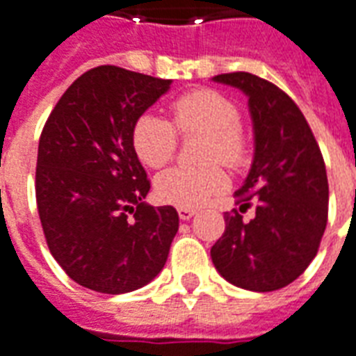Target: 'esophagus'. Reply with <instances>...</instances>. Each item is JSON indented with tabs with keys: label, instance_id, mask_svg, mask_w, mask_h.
<instances>
[{
	"label": "esophagus",
	"instance_id": "1",
	"mask_svg": "<svg viewBox=\"0 0 356 356\" xmlns=\"http://www.w3.org/2000/svg\"><path fill=\"white\" fill-rule=\"evenodd\" d=\"M197 213V210H193V208H184L180 207L178 208V216H180L181 221H188V219H191Z\"/></svg>",
	"mask_w": 356,
	"mask_h": 356
}]
</instances>
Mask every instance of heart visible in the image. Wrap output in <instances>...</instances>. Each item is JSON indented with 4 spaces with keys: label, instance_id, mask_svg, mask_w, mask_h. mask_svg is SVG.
Listing matches in <instances>:
<instances>
[{
    "label": "heart",
    "instance_id": "heart-1",
    "mask_svg": "<svg viewBox=\"0 0 356 356\" xmlns=\"http://www.w3.org/2000/svg\"><path fill=\"white\" fill-rule=\"evenodd\" d=\"M172 124L156 114H143L133 131L131 143L140 161L149 168L165 167L178 149V135H202L200 161L204 167H175L156 178L157 197L172 207L193 208L204 204L229 186L218 163L240 168L250 157V144L242 131L240 106L225 93L200 88L176 97L170 103Z\"/></svg>",
    "mask_w": 356,
    "mask_h": 356
}]
</instances>
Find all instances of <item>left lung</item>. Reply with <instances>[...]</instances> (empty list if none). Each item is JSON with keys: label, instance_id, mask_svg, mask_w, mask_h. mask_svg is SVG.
I'll list each match as a JSON object with an SVG mask.
<instances>
[{"label": "left lung", "instance_id": "1", "mask_svg": "<svg viewBox=\"0 0 356 356\" xmlns=\"http://www.w3.org/2000/svg\"><path fill=\"white\" fill-rule=\"evenodd\" d=\"M216 82L250 97L255 156L244 186L234 193L240 210L225 212V232L212 245L213 266L248 291L282 289L314 261L328 219V180L319 144L296 103L257 74L225 73ZM256 200V218L239 213Z\"/></svg>", "mask_w": 356, "mask_h": 356}]
</instances>
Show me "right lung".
<instances>
[{"instance_id": "right-lung-1", "label": "right lung", "mask_w": 356, "mask_h": 356, "mask_svg": "<svg viewBox=\"0 0 356 356\" xmlns=\"http://www.w3.org/2000/svg\"><path fill=\"white\" fill-rule=\"evenodd\" d=\"M172 80L93 67L67 88L39 138L37 210L48 250L73 282L122 295L149 283L178 232L172 207H149L131 131Z\"/></svg>"}]
</instances>
